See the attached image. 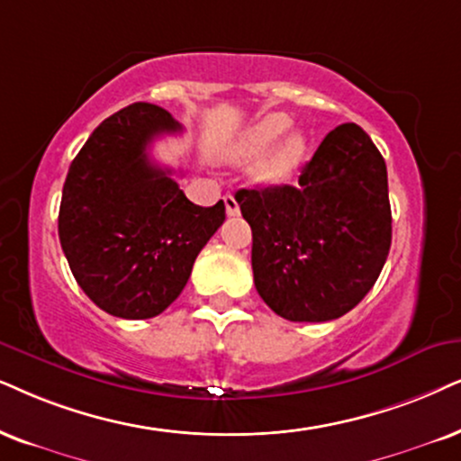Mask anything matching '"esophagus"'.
Instances as JSON below:
<instances>
[{
    "mask_svg": "<svg viewBox=\"0 0 461 461\" xmlns=\"http://www.w3.org/2000/svg\"><path fill=\"white\" fill-rule=\"evenodd\" d=\"M223 202H225V211H227V214H230V217H236V214H240V206H238V200H236L234 194H227L223 197Z\"/></svg>",
    "mask_w": 461,
    "mask_h": 461,
    "instance_id": "1",
    "label": "esophagus"
}]
</instances>
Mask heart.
Returning a JSON list of instances; mask_svg holds the SVG:
<instances>
[{"label":"heart","mask_w":461,"mask_h":461,"mask_svg":"<svg viewBox=\"0 0 461 461\" xmlns=\"http://www.w3.org/2000/svg\"><path fill=\"white\" fill-rule=\"evenodd\" d=\"M289 125L291 119L283 113L264 116V119H259L258 123L244 131L240 144H238V153L242 157H259L267 153L281 140L283 133L289 130ZM302 153H304V138L300 133H291L281 147L276 149V153L270 157V161L266 163L264 172L272 178H281L298 163Z\"/></svg>","instance_id":"heart-1"}]
</instances>
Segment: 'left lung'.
Segmentation results:
<instances>
[{"label":"left lung","mask_w":461,"mask_h":461,"mask_svg":"<svg viewBox=\"0 0 461 461\" xmlns=\"http://www.w3.org/2000/svg\"><path fill=\"white\" fill-rule=\"evenodd\" d=\"M253 231L255 287L283 319L342 317L375 287L392 247L387 167L368 133L338 125L298 185L236 194Z\"/></svg>","instance_id":"left-lung-1"}]
</instances>
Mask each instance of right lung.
<instances>
[{
  "label": "right lung",
  "mask_w": 461,
  "mask_h": 461,
  "mask_svg": "<svg viewBox=\"0 0 461 461\" xmlns=\"http://www.w3.org/2000/svg\"><path fill=\"white\" fill-rule=\"evenodd\" d=\"M183 125L155 104L108 116L74 157L63 185L59 240L76 283L121 319H150L185 289L225 203L197 206L150 161L149 144Z\"/></svg>",
  "instance_id": "1"
}]
</instances>
